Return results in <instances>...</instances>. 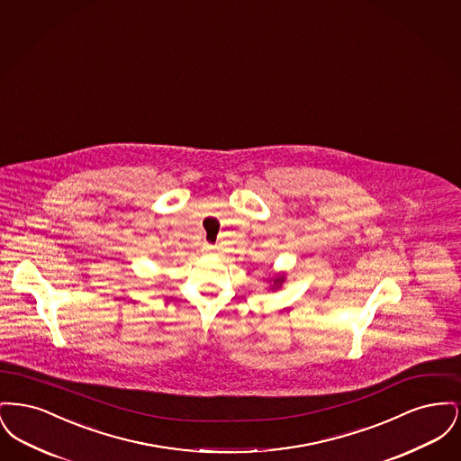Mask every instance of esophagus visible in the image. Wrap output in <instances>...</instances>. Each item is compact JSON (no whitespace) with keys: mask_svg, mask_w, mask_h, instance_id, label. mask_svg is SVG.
I'll list each match as a JSON object with an SVG mask.
<instances>
[{"mask_svg":"<svg viewBox=\"0 0 461 461\" xmlns=\"http://www.w3.org/2000/svg\"><path fill=\"white\" fill-rule=\"evenodd\" d=\"M216 250H218L216 245H211V243H203L202 245V252L203 254H216Z\"/></svg>","mask_w":461,"mask_h":461,"instance_id":"obj_1","label":"esophagus"}]
</instances>
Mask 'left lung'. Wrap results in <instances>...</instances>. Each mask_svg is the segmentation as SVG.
Instances as JSON below:
<instances>
[{
  "instance_id": "left-lung-1",
  "label": "left lung",
  "mask_w": 461,
  "mask_h": 461,
  "mask_svg": "<svg viewBox=\"0 0 461 461\" xmlns=\"http://www.w3.org/2000/svg\"><path fill=\"white\" fill-rule=\"evenodd\" d=\"M271 282H273V285H271V290H276V288H280L282 284L285 282V276H282V275H278V276H275V278H271Z\"/></svg>"
}]
</instances>
